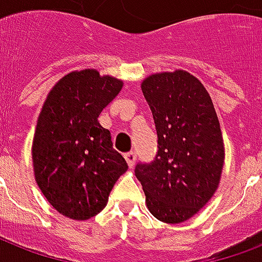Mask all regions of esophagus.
Segmentation results:
<instances>
[{"label": "esophagus", "mask_w": 262, "mask_h": 262, "mask_svg": "<svg viewBox=\"0 0 262 262\" xmlns=\"http://www.w3.org/2000/svg\"><path fill=\"white\" fill-rule=\"evenodd\" d=\"M136 158H137V155H136V152H133V151L126 152V154H125V159H126L127 164H129V167H133V166H135Z\"/></svg>", "instance_id": "1"}]
</instances>
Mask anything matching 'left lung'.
<instances>
[{"mask_svg":"<svg viewBox=\"0 0 262 262\" xmlns=\"http://www.w3.org/2000/svg\"><path fill=\"white\" fill-rule=\"evenodd\" d=\"M151 107L158 151L135 174L156 219L181 223L211 200L220 181L224 147L209 94L183 71L152 75L141 84Z\"/></svg>","mask_w":262,"mask_h":262,"instance_id":"1","label":"left lung"}]
</instances>
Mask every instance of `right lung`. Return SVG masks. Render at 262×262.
Returning <instances> with one entry per match:
<instances>
[{
  "mask_svg": "<svg viewBox=\"0 0 262 262\" xmlns=\"http://www.w3.org/2000/svg\"><path fill=\"white\" fill-rule=\"evenodd\" d=\"M122 81L96 71L72 72L50 91L32 145L35 179L53 207L71 219L87 220L108 201L127 163L98 121Z\"/></svg>",
  "mask_w": 262,
  "mask_h": 262,
  "instance_id": "1",
  "label": "right lung"
}]
</instances>
